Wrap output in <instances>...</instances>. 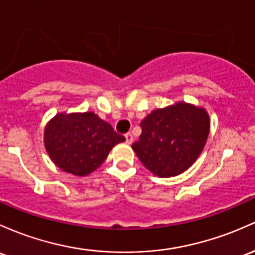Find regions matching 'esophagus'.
Masks as SVG:
<instances>
[{"mask_svg": "<svg viewBox=\"0 0 255 255\" xmlns=\"http://www.w3.org/2000/svg\"><path fill=\"white\" fill-rule=\"evenodd\" d=\"M126 142H127L128 145H130L133 142V135H132V133H127L126 134Z\"/></svg>", "mask_w": 255, "mask_h": 255, "instance_id": "34e87169", "label": "esophagus"}]
</instances>
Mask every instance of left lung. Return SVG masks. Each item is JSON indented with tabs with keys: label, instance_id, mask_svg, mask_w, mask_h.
I'll return each mask as SVG.
<instances>
[{
	"label": "left lung",
	"instance_id": "obj_1",
	"mask_svg": "<svg viewBox=\"0 0 255 255\" xmlns=\"http://www.w3.org/2000/svg\"><path fill=\"white\" fill-rule=\"evenodd\" d=\"M140 126L142 132L133 151L151 173L170 178L195 163L206 145L211 121L202 106L178 102L153 110Z\"/></svg>",
	"mask_w": 255,
	"mask_h": 255
}]
</instances>
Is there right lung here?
Returning <instances> with one entry per match:
<instances>
[{"label": "right lung", "mask_w": 255, "mask_h": 255, "mask_svg": "<svg viewBox=\"0 0 255 255\" xmlns=\"http://www.w3.org/2000/svg\"><path fill=\"white\" fill-rule=\"evenodd\" d=\"M125 140L92 111L57 114L43 132L44 147L53 163L76 177L99 168L115 145Z\"/></svg>", "instance_id": "add662e5"}]
</instances>
